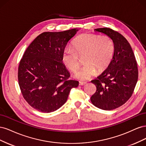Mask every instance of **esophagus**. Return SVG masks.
<instances>
[{"label":"esophagus","mask_w":146,"mask_h":146,"mask_svg":"<svg viewBox=\"0 0 146 146\" xmlns=\"http://www.w3.org/2000/svg\"><path fill=\"white\" fill-rule=\"evenodd\" d=\"M86 83V82H79V85H81V86L85 85Z\"/></svg>","instance_id":"esophagus-1"}]
</instances>
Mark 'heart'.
<instances>
[{
	"instance_id": "1",
	"label": "heart",
	"mask_w": 146,
	"mask_h": 146,
	"mask_svg": "<svg viewBox=\"0 0 146 146\" xmlns=\"http://www.w3.org/2000/svg\"><path fill=\"white\" fill-rule=\"evenodd\" d=\"M74 49L66 47L63 51L62 61L64 66L75 72L84 57L83 67L75 74L81 80L90 78L96 73H100L107 68L113 58L114 44L113 39L107 35L83 33L74 39Z\"/></svg>"
}]
</instances>
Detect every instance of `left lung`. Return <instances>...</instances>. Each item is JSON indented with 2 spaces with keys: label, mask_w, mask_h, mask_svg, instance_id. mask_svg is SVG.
Instances as JSON below:
<instances>
[{
  "label": "left lung",
  "mask_w": 146,
  "mask_h": 146,
  "mask_svg": "<svg viewBox=\"0 0 146 146\" xmlns=\"http://www.w3.org/2000/svg\"><path fill=\"white\" fill-rule=\"evenodd\" d=\"M94 31L113 39L114 53L108 68L91 81L97 90L91 101L100 109L111 110L124 104L133 94L138 78V66L129 42L121 34L109 28Z\"/></svg>",
  "instance_id": "1"
}]
</instances>
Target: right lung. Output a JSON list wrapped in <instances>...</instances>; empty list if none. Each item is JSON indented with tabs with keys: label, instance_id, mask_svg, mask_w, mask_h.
<instances>
[{
	"label": "right lung",
	"instance_id": "1",
	"mask_svg": "<svg viewBox=\"0 0 146 146\" xmlns=\"http://www.w3.org/2000/svg\"><path fill=\"white\" fill-rule=\"evenodd\" d=\"M78 30L42 33L24 52L18 68L19 85L25 100L39 111L59 109L78 85V81L69 80L62 61L63 50Z\"/></svg>",
	"mask_w": 146,
	"mask_h": 146
}]
</instances>
